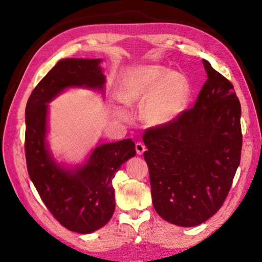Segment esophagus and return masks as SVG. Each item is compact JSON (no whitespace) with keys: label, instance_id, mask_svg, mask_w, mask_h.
Here are the masks:
<instances>
[{"label":"esophagus","instance_id":"1","mask_svg":"<svg viewBox=\"0 0 262 262\" xmlns=\"http://www.w3.org/2000/svg\"><path fill=\"white\" fill-rule=\"evenodd\" d=\"M135 147H136V153H137L138 155H142L144 152L146 151L145 145H144V144H142V143H136Z\"/></svg>","mask_w":262,"mask_h":262}]
</instances>
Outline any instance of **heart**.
<instances>
[{"label": "heart", "mask_w": 262, "mask_h": 262, "mask_svg": "<svg viewBox=\"0 0 262 262\" xmlns=\"http://www.w3.org/2000/svg\"><path fill=\"white\" fill-rule=\"evenodd\" d=\"M191 88L185 76L161 65H145L128 70L121 75L117 94L127 105H143V117L152 126L176 121L188 107ZM121 119L128 113L116 109Z\"/></svg>", "instance_id": "1"}]
</instances>
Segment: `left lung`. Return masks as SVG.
Here are the masks:
<instances>
[{"mask_svg":"<svg viewBox=\"0 0 262 262\" xmlns=\"http://www.w3.org/2000/svg\"><path fill=\"white\" fill-rule=\"evenodd\" d=\"M207 80L191 109L143 135L153 206L169 223L192 227L219 210L241 160V104L206 59Z\"/></svg>","mask_w":262,"mask_h":262,"instance_id":"obj_1","label":"left lung"}]
</instances>
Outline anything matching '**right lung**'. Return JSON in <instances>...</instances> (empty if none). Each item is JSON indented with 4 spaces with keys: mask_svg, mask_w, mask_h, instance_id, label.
Wrapping results in <instances>:
<instances>
[{
    "mask_svg": "<svg viewBox=\"0 0 262 262\" xmlns=\"http://www.w3.org/2000/svg\"><path fill=\"white\" fill-rule=\"evenodd\" d=\"M102 59H60L38 83L26 107L25 151L31 181L48 210L66 229L88 234L108 223L115 211L116 172L135 157L130 138L93 149L84 164L68 168L54 159L46 142L48 103L69 88L103 92Z\"/></svg>",
    "mask_w": 262,
    "mask_h": 262,
    "instance_id": "1",
    "label": "right lung"
}]
</instances>
